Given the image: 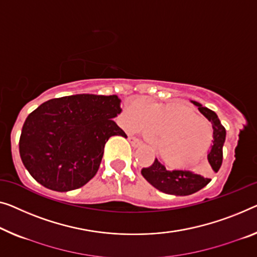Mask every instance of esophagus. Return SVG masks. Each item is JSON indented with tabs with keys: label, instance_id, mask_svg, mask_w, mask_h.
I'll return each mask as SVG.
<instances>
[{
	"label": "esophagus",
	"instance_id": "obj_1",
	"mask_svg": "<svg viewBox=\"0 0 257 257\" xmlns=\"http://www.w3.org/2000/svg\"><path fill=\"white\" fill-rule=\"evenodd\" d=\"M128 140H129V142H130V144H132L134 148H139V147H141L142 144H143V142H142L140 139H137V137L129 136Z\"/></svg>",
	"mask_w": 257,
	"mask_h": 257
}]
</instances>
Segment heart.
Instances as JSON below:
<instances>
[{"label":"heart","mask_w":257,"mask_h":257,"mask_svg":"<svg viewBox=\"0 0 257 257\" xmlns=\"http://www.w3.org/2000/svg\"><path fill=\"white\" fill-rule=\"evenodd\" d=\"M130 128L158 135L156 150L171 167L197 162L211 144V127L190 107L180 104L135 106L128 117Z\"/></svg>","instance_id":"1"}]
</instances>
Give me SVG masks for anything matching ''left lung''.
Returning <instances> with one entry per match:
<instances>
[{
  "label": "left lung",
  "mask_w": 257,
  "mask_h": 257,
  "mask_svg": "<svg viewBox=\"0 0 257 257\" xmlns=\"http://www.w3.org/2000/svg\"><path fill=\"white\" fill-rule=\"evenodd\" d=\"M191 102L196 105L198 110L212 123L213 140L211 151L208 155V160L210 166H211L210 170L217 173L221 166V163H223V145L225 137H226V130L220 123L219 118L213 110L203 107L197 101ZM141 173L156 189L165 194L175 195V196H187V195L196 193V191L204 188L211 181V179L203 177V175L191 171H168L157 158L152 163V165L142 168Z\"/></svg>",
  "instance_id": "8db88e82"
}]
</instances>
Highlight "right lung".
Returning <instances> with one entry per match:
<instances>
[{
	"label": "right lung",
	"mask_w": 257,
	"mask_h": 257,
	"mask_svg": "<svg viewBox=\"0 0 257 257\" xmlns=\"http://www.w3.org/2000/svg\"><path fill=\"white\" fill-rule=\"evenodd\" d=\"M120 101L115 94H76L51 99L30 113L19 155L33 179L55 191L86 185L99 170L109 137L127 139L113 121L122 110Z\"/></svg>",
	"instance_id": "obj_1"
}]
</instances>
